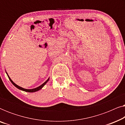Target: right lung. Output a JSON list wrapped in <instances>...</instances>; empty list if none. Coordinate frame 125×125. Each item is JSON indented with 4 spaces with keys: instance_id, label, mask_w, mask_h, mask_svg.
I'll return each mask as SVG.
<instances>
[{
    "instance_id": "obj_1",
    "label": "right lung",
    "mask_w": 125,
    "mask_h": 125,
    "mask_svg": "<svg viewBox=\"0 0 125 125\" xmlns=\"http://www.w3.org/2000/svg\"><path fill=\"white\" fill-rule=\"evenodd\" d=\"M8 78H9V79H10V81H11V82L12 83V84L14 85V86H15V87H16L17 88H18L19 89H20V90H23V91H25V92H37V91H38V90H40L41 89H42V87H43L44 85H45V84H46V83H47L48 81H49V78L48 79L47 81H46L45 83H42V85H41L40 86H39V87H37V88H35V89H24V88H21V87H20V86H18V85H16V83H13V82L12 81V80L11 79V78H10V77L8 76Z\"/></svg>"
}]
</instances>
